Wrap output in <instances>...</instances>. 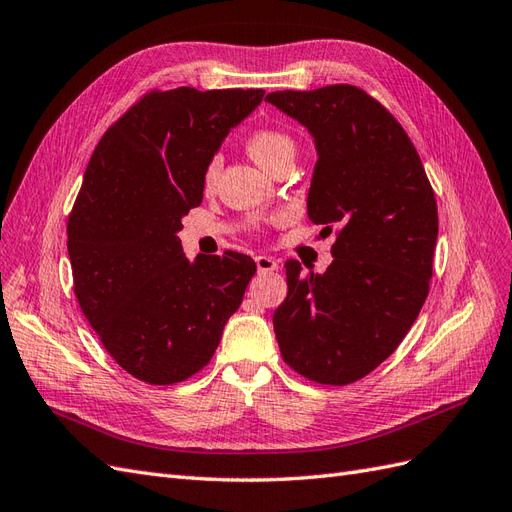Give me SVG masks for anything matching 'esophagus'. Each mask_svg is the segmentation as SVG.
I'll use <instances>...</instances> for the list:
<instances>
[{
    "instance_id": "obj_1",
    "label": "esophagus",
    "mask_w": 512,
    "mask_h": 512,
    "mask_svg": "<svg viewBox=\"0 0 512 512\" xmlns=\"http://www.w3.org/2000/svg\"><path fill=\"white\" fill-rule=\"evenodd\" d=\"M255 264H257V270H259V272H274V270H279V264H276V259L270 257V255H257V257H255Z\"/></svg>"
}]
</instances>
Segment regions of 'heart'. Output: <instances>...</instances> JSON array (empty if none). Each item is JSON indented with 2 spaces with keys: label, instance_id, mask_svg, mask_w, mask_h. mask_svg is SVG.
I'll return each instance as SVG.
<instances>
[{
  "label": "heart",
  "instance_id": "heart-1",
  "mask_svg": "<svg viewBox=\"0 0 512 512\" xmlns=\"http://www.w3.org/2000/svg\"><path fill=\"white\" fill-rule=\"evenodd\" d=\"M246 150L261 169L272 171V167L279 163L281 158L294 156L296 143L287 133H283V130L261 128V130H255V133L248 137ZM218 169H221V160L212 158L206 167V173H203V182H206L208 186L214 184Z\"/></svg>",
  "mask_w": 512,
  "mask_h": 512
}]
</instances>
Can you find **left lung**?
I'll return each instance as SVG.
<instances>
[{
  "mask_svg": "<svg viewBox=\"0 0 512 512\" xmlns=\"http://www.w3.org/2000/svg\"><path fill=\"white\" fill-rule=\"evenodd\" d=\"M313 137L306 212L337 229L332 264L302 274L289 259L287 298L272 324L283 360L317 384L369 375L412 328L429 294L437 206L401 124L354 85L266 96Z\"/></svg>",
  "mask_w": 512,
  "mask_h": 512,
  "instance_id": "obj_1",
  "label": "left lung"
}]
</instances>
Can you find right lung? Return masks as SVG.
Segmentation results:
<instances>
[{
	"instance_id": "1",
	"label": "right lung",
	"mask_w": 512,
	"mask_h": 512,
	"mask_svg": "<svg viewBox=\"0 0 512 512\" xmlns=\"http://www.w3.org/2000/svg\"><path fill=\"white\" fill-rule=\"evenodd\" d=\"M261 98L150 92L102 135L85 169L68 218L75 294L107 352L141 382L178 384L206 367L257 270L233 251L191 261L178 233L203 199L208 163Z\"/></svg>"
}]
</instances>
